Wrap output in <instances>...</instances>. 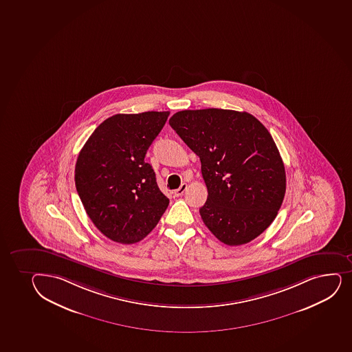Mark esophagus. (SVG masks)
Segmentation results:
<instances>
[{
	"mask_svg": "<svg viewBox=\"0 0 352 352\" xmlns=\"http://www.w3.org/2000/svg\"><path fill=\"white\" fill-rule=\"evenodd\" d=\"M187 189V184H182L178 189L174 190V197H182V194L185 193Z\"/></svg>",
	"mask_w": 352,
	"mask_h": 352,
	"instance_id": "esophagus-1",
	"label": "esophagus"
}]
</instances>
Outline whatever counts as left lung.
<instances>
[{
	"mask_svg": "<svg viewBox=\"0 0 352 352\" xmlns=\"http://www.w3.org/2000/svg\"><path fill=\"white\" fill-rule=\"evenodd\" d=\"M170 125L200 157L208 197L201 219L227 245L246 244L272 223L284 201L286 173L269 130L251 113L182 110Z\"/></svg>",
	"mask_w": 352,
	"mask_h": 352,
	"instance_id": "obj_1",
	"label": "left lung"
}]
</instances>
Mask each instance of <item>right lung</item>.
Here are the masks:
<instances>
[{"label": "right lung", "instance_id": "add662e5", "mask_svg": "<svg viewBox=\"0 0 352 352\" xmlns=\"http://www.w3.org/2000/svg\"><path fill=\"white\" fill-rule=\"evenodd\" d=\"M168 115L116 113L95 129L78 155L74 180L80 200L95 227L113 242L142 241L170 204L144 160Z\"/></svg>", "mask_w": 352, "mask_h": 352}]
</instances>
